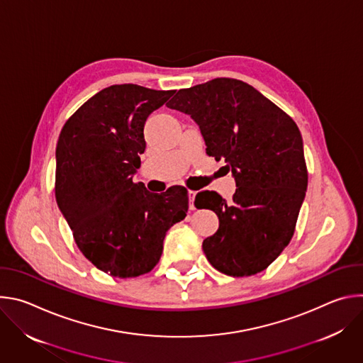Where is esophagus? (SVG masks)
<instances>
[{"label": "esophagus", "instance_id": "34e87169", "mask_svg": "<svg viewBox=\"0 0 363 363\" xmlns=\"http://www.w3.org/2000/svg\"><path fill=\"white\" fill-rule=\"evenodd\" d=\"M195 195H196V192H195V191H188V202H189V210H195V203H194V201H195Z\"/></svg>", "mask_w": 363, "mask_h": 363}]
</instances>
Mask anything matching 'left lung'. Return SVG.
<instances>
[{
    "instance_id": "8db88e82",
    "label": "left lung",
    "mask_w": 363,
    "mask_h": 363,
    "mask_svg": "<svg viewBox=\"0 0 363 363\" xmlns=\"http://www.w3.org/2000/svg\"><path fill=\"white\" fill-rule=\"evenodd\" d=\"M167 106L194 119L206 153L225 160L235 179L231 202L213 191L195 198L220 220L217 233L202 242L206 258L233 277L263 272L290 242L306 196L297 125L252 86L227 77L181 89Z\"/></svg>"
}]
</instances>
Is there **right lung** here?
<instances>
[{
    "instance_id": "add662e5",
    "label": "right lung",
    "mask_w": 363,
    "mask_h": 363,
    "mask_svg": "<svg viewBox=\"0 0 363 363\" xmlns=\"http://www.w3.org/2000/svg\"><path fill=\"white\" fill-rule=\"evenodd\" d=\"M175 90L115 84L90 97L63 126L56 147V201L83 255L129 279L158 264L167 231L188 211V191L152 194L133 175L143 128Z\"/></svg>"
}]
</instances>
